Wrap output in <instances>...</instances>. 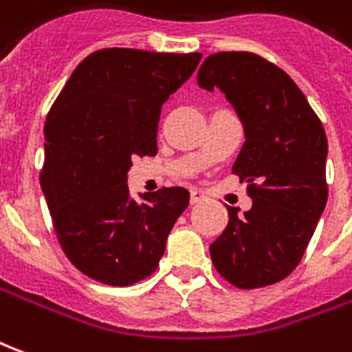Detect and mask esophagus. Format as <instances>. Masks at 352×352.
I'll return each mask as SVG.
<instances>
[{
  "label": "esophagus",
  "mask_w": 352,
  "mask_h": 352,
  "mask_svg": "<svg viewBox=\"0 0 352 352\" xmlns=\"http://www.w3.org/2000/svg\"><path fill=\"white\" fill-rule=\"evenodd\" d=\"M207 194L204 190H192L190 194V204L192 206H196V204H201V201H206Z\"/></svg>",
  "instance_id": "34e87169"
}]
</instances>
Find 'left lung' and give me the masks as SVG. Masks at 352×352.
<instances>
[{
    "instance_id": "8db88e82",
    "label": "left lung",
    "mask_w": 352,
    "mask_h": 352,
    "mask_svg": "<svg viewBox=\"0 0 352 352\" xmlns=\"http://www.w3.org/2000/svg\"><path fill=\"white\" fill-rule=\"evenodd\" d=\"M198 85L219 88L243 122L245 143L232 171L249 183L252 207H228V226L209 247L234 287L260 288L292 273L328 199L322 124L296 82L252 52L206 58Z\"/></svg>"
}]
</instances>
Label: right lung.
Returning <instances> with one entry per match:
<instances>
[{"instance_id": "obj_1", "label": "right lung", "mask_w": 352, "mask_h": 352, "mask_svg": "<svg viewBox=\"0 0 352 352\" xmlns=\"http://www.w3.org/2000/svg\"><path fill=\"white\" fill-rule=\"evenodd\" d=\"M201 54L103 49L72 73L45 122L41 188L72 264L111 287L158 267L183 186L130 196L131 158L158 153L162 105L196 72Z\"/></svg>"}]
</instances>
